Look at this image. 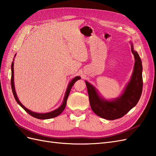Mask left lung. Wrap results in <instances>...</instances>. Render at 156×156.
<instances>
[{
    "label": "left lung",
    "instance_id": "1",
    "mask_svg": "<svg viewBox=\"0 0 156 156\" xmlns=\"http://www.w3.org/2000/svg\"><path fill=\"white\" fill-rule=\"evenodd\" d=\"M134 56L135 63L133 76L121 97L113 101L102 99L98 95L93 86L86 81L91 108L99 117L107 120L121 118L137 104L142 95L143 80L142 65L137 52L131 47Z\"/></svg>",
    "mask_w": 156,
    "mask_h": 156
}]
</instances>
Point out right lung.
Instances as JSON below:
<instances>
[{"label":"right lung","mask_w":156,"mask_h":156,"mask_svg":"<svg viewBox=\"0 0 156 156\" xmlns=\"http://www.w3.org/2000/svg\"><path fill=\"white\" fill-rule=\"evenodd\" d=\"M11 70H12V76H11V87H12V93L13 95L14 96V98L16 99V101H17V103L18 104L20 105L22 108L24 109L27 113H29L31 116L35 117V118H37L39 119H51V118H54L57 117L58 115H59L61 114L62 111L65 109L66 105V101H67V99L68 97H69V94H70V90L72 88V87L73 86L74 83L76 82L78 80L80 79V76H76L75 77L73 80L70 82V83H69V86H68V88L66 90V92L65 94V99H64V101L62 104L61 105V106L59 107V108L55 109L53 111H51V112L49 113H34L33 111H31L30 110L27 109L26 107H25L23 106L22 103H20V101H19V99L17 97V95L16 93V91H15V87H14V62H12V65H11Z\"/></svg>","instance_id":"add662e5"}]
</instances>
